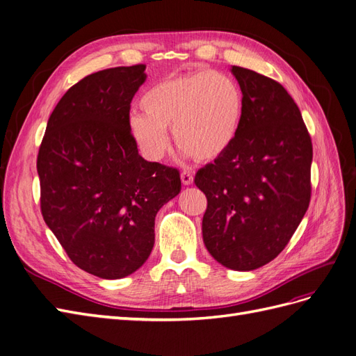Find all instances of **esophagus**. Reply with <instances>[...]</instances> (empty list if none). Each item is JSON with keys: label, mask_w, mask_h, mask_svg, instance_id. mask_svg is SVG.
<instances>
[{"label": "esophagus", "mask_w": 356, "mask_h": 356, "mask_svg": "<svg viewBox=\"0 0 356 356\" xmlns=\"http://www.w3.org/2000/svg\"><path fill=\"white\" fill-rule=\"evenodd\" d=\"M181 181L184 186H191L193 184V174L190 170H182L181 172Z\"/></svg>", "instance_id": "34e87169"}]
</instances>
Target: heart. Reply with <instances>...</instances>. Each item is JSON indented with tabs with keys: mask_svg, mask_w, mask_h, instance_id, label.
<instances>
[{
	"mask_svg": "<svg viewBox=\"0 0 356 356\" xmlns=\"http://www.w3.org/2000/svg\"><path fill=\"white\" fill-rule=\"evenodd\" d=\"M141 110L127 118L132 141L147 160L159 161L174 141L187 157L209 161L234 144L245 114L241 86L217 70L161 79L143 93Z\"/></svg>",
	"mask_w": 356,
	"mask_h": 356,
	"instance_id": "obj_1",
	"label": "heart"
}]
</instances>
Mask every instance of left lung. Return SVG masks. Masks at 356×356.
Listing matches in <instances>:
<instances>
[{
	"label": "left lung",
	"instance_id": "1",
	"mask_svg": "<svg viewBox=\"0 0 356 356\" xmlns=\"http://www.w3.org/2000/svg\"><path fill=\"white\" fill-rule=\"evenodd\" d=\"M245 98L234 144L197 170L204 193L203 242L224 267L248 272L282 252L310 202L314 149L303 117L282 84L233 67Z\"/></svg>",
	"mask_w": 356,
	"mask_h": 356
}]
</instances>
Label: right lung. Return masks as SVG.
<instances>
[{
    "label": "right lung",
    "instance_id": "obj_1",
    "mask_svg": "<svg viewBox=\"0 0 356 356\" xmlns=\"http://www.w3.org/2000/svg\"><path fill=\"white\" fill-rule=\"evenodd\" d=\"M145 65L88 75L62 96L38 149L41 213L81 270L120 279L154 246L159 209L181 191L179 170L147 161L127 131Z\"/></svg>",
    "mask_w": 356,
    "mask_h": 356
}]
</instances>
